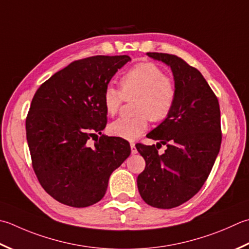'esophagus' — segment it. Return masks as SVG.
I'll use <instances>...</instances> for the list:
<instances>
[{
    "instance_id": "obj_1",
    "label": "esophagus",
    "mask_w": 249,
    "mask_h": 249,
    "mask_svg": "<svg viewBox=\"0 0 249 249\" xmlns=\"http://www.w3.org/2000/svg\"><path fill=\"white\" fill-rule=\"evenodd\" d=\"M130 149H131V154H137V149H136V145L134 142L130 143Z\"/></svg>"
}]
</instances>
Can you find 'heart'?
<instances>
[{"instance_id":"heart-1","label":"heart","mask_w":249,"mask_h":249,"mask_svg":"<svg viewBox=\"0 0 249 249\" xmlns=\"http://www.w3.org/2000/svg\"><path fill=\"white\" fill-rule=\"evenodd\" d=\"M177 97L173 79L152 62L139 63L125 72L120 79V90L112 86L104 91V107L107 114L113 116L120 111L124 100L135 102V118H121L109 125L114 137L136 140L148 129L152 122L166 120L174 109Z\"/></svg>"}]
</instances>
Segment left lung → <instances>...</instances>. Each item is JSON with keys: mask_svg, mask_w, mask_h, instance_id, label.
<instances>
[{"mask_svg": "<svg viewBox=\"0 0 249 249\" xmlns=\"http://www.w3.org/2000/svg\"><path fill=\"white\" fill-rule=\"evenodd\" d=\"M147 55L170 67L177 97L168 118L147 135L160 141L157 147L136 144L145 160L137 186L150 206L169 209L196 196L211 174L221 145L220 108L196 68L172 53ZM162 144L168 149L159 155L157 147Z\"/></svg>", "mask_w": 249, "mask_h": 249, "instance_id": "left-lung-1", "label": "left lung"}]
</instances>
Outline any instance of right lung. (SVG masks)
Returning a JSON list of instances; mask_svg holds the SVG:
<instances>
[{
	"label": "right lung",
	"instance_id": "add662e5",
	"mask_svg": "<svg viewBox=\"0 0 249 249\" xmlns=\"http://www.w3.org/2000/svg\"><path fill=\"white\" fill-rule=\"evenodd\" d=\"M129 60L126 55L75 60L33 96L26 119L32 167L42 188L65 205L99 202L110 175L129 157L128 141L101 135L107 125L104 91ZM90 138H96L92 147Z\"/></svg>",
	"mask_w": 249,
	"mask_h": 249
}]
</instances>
